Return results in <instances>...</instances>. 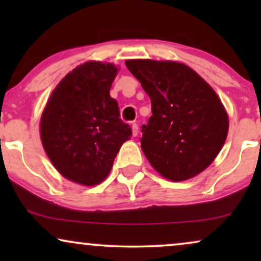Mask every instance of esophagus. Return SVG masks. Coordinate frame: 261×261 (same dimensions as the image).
Listing matches in <instances>:
<instances>
[{"instance_id": "34e87169", "label": "esophagus", "mask_w": 261, "mask_h": 261, "mask_svg": "<svg viewBox=\"0 0 261 261\" xmlns=\"http://www.w3.org/2000/svg\"><path fill=\"white\" fill-rule=\"evenodd\" d=\"M132 130H133V137H137L138 133H139V127L137 123H132Z\"/></svg>"}]
</instances>
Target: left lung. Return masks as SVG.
<instances>
[{
    "mask_svg": "<svg viewBox=\"0 0 261 261\" xmlns=\"http://www.w3.org/2000/svg\"><path fill=\"white\" fill-rule=\"evenodd\" d=\"M126 66L151 98L152 116L140 139L149 164L172 181L197 176L227 139L229 122L219 96L181 63L132 59Z\"/></svg>",
    "mask_w": 261,
    "mask_h": 261,
    "instance_id": "left-lung-1",
    "label": "left lung"
}]
</instances>
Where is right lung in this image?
Masks as SVG:
<instances>
[{"label":"right lung","instance_id":"add662e5","mask_svg":"<svg viewBox=\"0 0 261 261\" xmlns=\"http://www.w3.org/2000/svg\"><path fill=\"white\" fill-rule=\"evenodd\" d=\"M116 73L110 63L82 64L60 81L42 112L46 154L74 183L92 187L105 180L121 146L132 137L109 94Z\"/></svg>","mask_w":261,"mask_h":261}]
</instances>
